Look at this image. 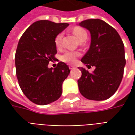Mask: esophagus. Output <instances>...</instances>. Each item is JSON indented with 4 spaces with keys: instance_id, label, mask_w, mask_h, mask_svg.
<instances>
[{
    "instance_id": "obj_1",
    "label": "esophagus",
    "mask_w": 135,
    "mask_h": 135,
    "mask_svg": "<svg viewBox=\"0 0 135 135\" xmlns=\"http://www.w3.org/2000/svg\"><path fill=\"white\" fill-rule=\"evenodd\" d=\"M69 69H74V68H75V66H73V65H69Z\"/></svg>"
}]
</instances>
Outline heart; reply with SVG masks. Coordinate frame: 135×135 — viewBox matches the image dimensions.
Masks as SVG:
<instances>
[{
	"label": "heart",
	"mask_w": 135,
	"mask_h": 135,
	"mask_svg": "<svg viewBox=\"0 0 135 135\" xmlns=\"http://www.w3.org/2000/svg\"><path fill=\"white\" fill-rule=\"evenodd\" d=\"M72 32L80 42H85L88 38V32L84 28L81 27H75L72 30ZM63 35L59 34L55 38V45L57 47H60L61 45V40ZM80 56V53L78 51H66L62 54L60 59L63 62L67 64H74L76 59Z\"/></svg>",
	"instance_id": "heart-1"
}]
</instances>
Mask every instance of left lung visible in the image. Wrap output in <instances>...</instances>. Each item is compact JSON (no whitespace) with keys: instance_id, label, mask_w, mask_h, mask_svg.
Wrapping results in <instances>:
<instances>
[{"instance_id":"left-lung-1","label":"left lung","mask_w":135,"mask_h":135,"mask_svg":"<svg viewBox=\"0 0 135 135\" xmlns=\"http://www.w3.org/2000/svg\"><path fill=\"white\" fill-rule=\"evenodd\" d=\"M79 26L89 30L90 46L81 61L95 69L90 73L83 67L78 87L87 99L104 100L116 93L122 82L126 61L124 45L119 33L101 19H88Z\"/></svg>"}]
</instances>
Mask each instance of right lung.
<instances>
[{"label": "right lung", "mask_w": 135, "mask_h": 135, "mask_svg": "<svg viewBox=\"0 0 135 135\" xmlns=\"http://www.w3.org/2000/svg\"><path fill=\"white\" fill-rule=\"evenodd\" d=\"M68 26L40 20L31 25L19 40L15 55L16 76L23 93L34 103L49 104L61 95L69 68L62 61L56 68L47 65L56 59V37Z\"/></svg>", "instance_id": "right-lung-1"}]
</instances>
